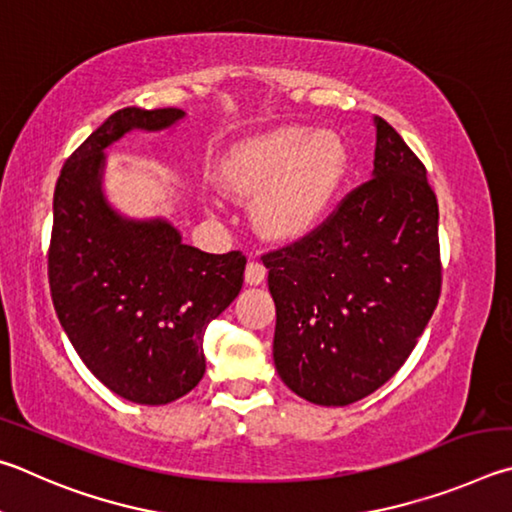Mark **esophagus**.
<instances>
[{"mask_svg":"<svg viewBox=\"0 0 512 512\" xmlns=\"http://www.w3.org/2000/svg\"><path fill=\"white\" fill-rule=\"evenodd\" d=\"M267 276V267L261 263V261H249L247 263V270H245V281L249 285H258L263 283Z\"/></svg>","mask_w":512,"mask_h":512,"instance_id":"1","label":"esophagus"}]
</instances>
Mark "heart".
<instances>
[{
	"label": "heart",
	"mask_w": 512,
	"mask_h": 512,
	"mask_svg": "<svg viewBox=\"0 0 512 512\" xmlns=\"http://www.w3.org/2000/svg\"><path fill=\"white\" fill-rule=\"evenodd\" d=\"M346 173V148L333 132L281 128L231 150L222 186L256 197L254 218L265 236L294 240L308 233L333 202Z\"/></svg>",
	"instance_id": "b5f03b06"
}]
</instances>
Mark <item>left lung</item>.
Masks as SVG:
<instances>
[{
  "label": "left lung",
  "mask_w": 512,
  "mask_h": 512,
  "mask_svg": "<svg viewBox=\"0 0 512 512\" xmlns=\"http://www.w3.org/2000/svg\"><path fill=\"white\" fill-rule=\"evenodd\" d=\"M375 130L373 177L306 236L263 254L276 371L324 407L351 405L393 378L441 297L438 202L425 164L382 116Z\"/></svg>",
  "instance_id": "8db88e82"
}]
</instances>
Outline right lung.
Wrapping results in <instances>:
<instances>
[{"label":"right lung","instance_id":"obj_1","mask_svg":"<svg viewBox=\"0 0 512 512\" xmlns=\"http://www.w3.org/2000/svg\"><path fill=\"white\" fill-rule=\"evenodd\" d=\"M182 116L177 107L116 110L71 152L53 191V308L87 369L139 405H166L202 380L206 328L245 279L242 251L206 254L168 222L125 220L103 200V150Z\"/></svg>","mask_w":512,"mask_h":512}]
</instances>
